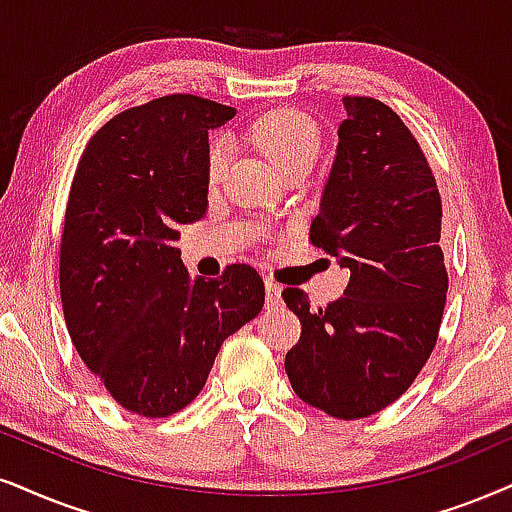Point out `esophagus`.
I'll use <instances>...</instances> for the list:
<instances>
[{
    "label": "esophagus",
    "instance_id": "34e87169",
    "mask_svg": "<svg viewBox=\"0 0 512 512\" xmlns=\"http://www.w3.org/2000/svg\"><path fill=\"white\" fill-rule=\"evenodd\" d=\"M264 286H267V304L269 307H278L281 304V286L276 281H271V278H267Z\"/></svg>",
    "mask_w": 512,
    "mask_h": 512
}]
</instances>
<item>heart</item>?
<instances>
[{
	"label": "heart",
	"mask_w": 512,
	"mask_h": 512,
	"mask_svg": "<svg viewBox=\"0 0 512 512\" xmlns=\"http://www.w3.org/2000/svg\"><path fill=\"white\" fill-rule=\"evenodd\" d=\"M248 141L276 160L283 172L312 167L321 153V132L307 113L297 108H274L248 127ZM226 170V148L217 144L208 155V179L217 184Z\"/></svg>",
	"instance_id": "heart-1"
}]
</instances>
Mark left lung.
<instances>
[{
	"instance_id": "left-lung-1",
	"label": "left lung",
	"mask_w": 512,
	"mask_h": 512,
	"mask_svg": "<svg viewBox=\"0 0 512 512\" xmlns=\"http://www.w3.org/2000/svg\"><path fill=\"white\" fill-rule=\"evenodd\" d=\"M338 155L309 241L349 269L345 295L312 309L283 290L302 323L286 354L297 397L342 420L387 409L437 345L449 290L442 198L404 120L371 96H345Z\"/></svg>"
}]
</instances>
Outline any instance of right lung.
<instances>
[{
    "instance_id": "add662e5",
    "label": "right lung",
    "mask_w": 512,
    "mask_h": 512,
    "mask_svg": "<svg viewBox=\"0 0 512 512\" xmlns=\"http://www.w3.org/2000/svg\"><path fill=\"white\" fill-rule=\"evenodd\" d=\"M234 108L170 94L127 108L89 139L61 234L70 340L122 409L167 418L205 387L222 342L264 307L250 264L193 278L179 224L208 210V129Z\"/></svg>"
}]
</instances>
